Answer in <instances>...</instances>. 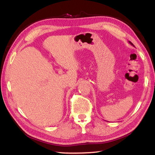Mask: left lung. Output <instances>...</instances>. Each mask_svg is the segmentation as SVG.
Listing matches in <instances>:
<instances>
[{
  "instance_id": "8db88e82",
  "label": "left lung",
  "mask_w": 155,
  "mask_h": 155,
  "mask_svg": "<svg viewBox=\"0 0 155 155\" xmlns=\"http://www.w3.org/2000/svg\"><path fill=\"white\" fill-rule=\"evenodd\" d=\"M128 42H129V43L131 45H132V46H133V47H134V46L133 45V44L132 43V42H130V41H128Z\"/></svg>"
}]
</instances>
